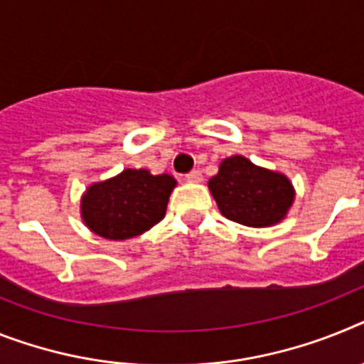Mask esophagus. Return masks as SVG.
Instances as JSON below:
<instances>
[{"mask_svg":"<svg viewBox=\"0 0 364 364\" xmlns=\"http://www.w3.org/2000/svg\"><path fill=\"white\" fill-rule=\"evenodd\" d=\"M185 179H187L188 183H200L201 181V172H200V170H192V172H188L187 176H185Z\"/></svg>","mask_w":364,"mask_h":364,"instance_id":"1","label":"esophagus"}]
</instances>
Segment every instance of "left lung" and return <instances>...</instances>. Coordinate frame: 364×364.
Masks as SVG:
<instances>
[{
  "label": "left lung",
  "instance_id": "1",
  "mask_svg": "<svg viewBox=\"0 0 364 364\" xmlns=\"http://www.w3.org/2000/svg\"><path fill=\"white\" fill-rule=\"evenodd\" d=\"M209 188L225 218L250 228L277 224L294 200L291 181L283 173L255 166L242 155L225 159L209 179Z\"/></svg>",
  "mask_w": 364,
  "mask_h": 364
}]
</instances>
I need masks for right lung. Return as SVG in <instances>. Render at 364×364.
I'll use <instances>...</instances> for the list:
<instances>
[{"mask_svg":"<svg viewBox=\"0 0 364 364\" xmlns=\"http://www.w3.org/2000/svg\"><path fill=\"white\" fill-rule=\"evenodd\" d=\"M173 187L176 179L168 173L151 176L144 168H127L120 176L88 187L81 216L103 239H131L163 220Z\"/></svg>","mask_w":364,"mask_h":364,"instance_id":"obj_1","label":"right lung"}]
</instances>
